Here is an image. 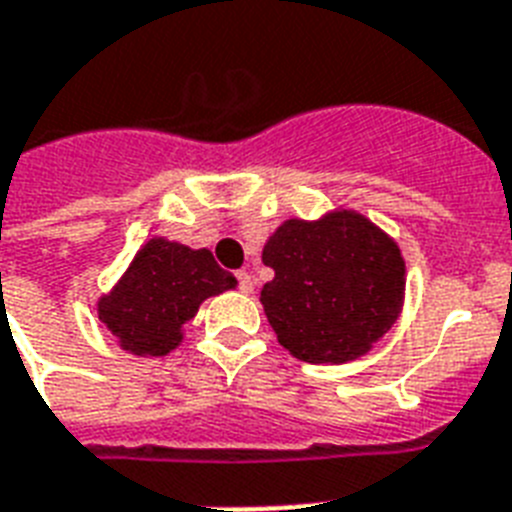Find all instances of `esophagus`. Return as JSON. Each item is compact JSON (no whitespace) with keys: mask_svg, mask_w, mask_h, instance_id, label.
Returning <instances> with one entry per match:
<instances>
[{"mask_svg":"<svg viewBox=\"0 0 512 512\" xmlns=\"http://www.w3.org/2000/svg\"><path fill=\"white\" fill-rule=\"evenodd\" d=\"M237 282H240V290H243V293H253V277L248 275V272H237Z\"/></svg>","mask_w":512,"mask_h":512,"instance_id":"1","label":"esophagus"}]
</instances>
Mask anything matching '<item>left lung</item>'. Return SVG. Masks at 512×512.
Masks as SVG:
<instances>
[{"label":"left lung","mask_w":512,"mask_h":512,"mask_svg":"<svg viewBox=\"0 0 512 512\" xmlns=\"http://www.w3.org/2000/svg\"><path fill=\"white\" fill-rule=\"evenodd\" d=\"M261 261L275 277L261 306L280 346L312 365L365 357L404 306L407 269L388 232L354 208L320 219H285Z\"/></svg>","instance_id":"8db88e82"}]
</instances>
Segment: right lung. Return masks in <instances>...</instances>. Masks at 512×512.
Here are the masks:
<instances>
[{
	"label": "right lung",
	"mask_w": 512,
	"mask_h": 512,
	"mask_svg": "<svg viewBox=\"0 0 512 512\" xmlns=\"http://www.w3.org/2000/svg\"><path fill=\"white\" fill-rule=\"evenodd\" d=\"M237 288L232 272L208 248L169 237H150L108 293L97 298V317L134 357H166L185 341V322L200 304Z\"/></svg>",
	"instance_id": "1"
}]
</instances>
